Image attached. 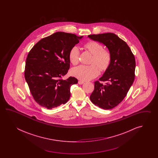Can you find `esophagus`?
<instances>
[{
  "instance_id": "esophagus-1",
  "label": "esophagus",
  "mask_w": 158,
  "mask_h": 158,
  "mask_svg": "<svg viewBox=\"0 0 158 158\" xmlns=\"http://www.w3.org/2000/svg\"><path fill=\"white\" fill-rule=\"evenodd\" d=\"M78 84H80V85H82V84H84V81H78Z\"/></svg>"
}]
</instances>
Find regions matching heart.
Returning a JSON list of instances; mask_svg holds the SVG:
<instances>
[{"instance_id":"1","label":"heart","mask_w":158,"mask_h":158,"mask_svg":"<svg viewBox=\"0 0 158 158\" xmlns=\"http://www.w3.org/2000/svg\"><path fill=\"white\" fill-rule=\"evenodd\" d=\"M85 48L93 55L90 65H81L72 70V74L82 81H89L97 77L99 69L101 72L107 70L112 61L111 52L107 50H103V46L95 41L91 40L84 44ZM79 48L74 46L69 52V58L73 65H77L80 58ZM99 69H98V68Z\"/></svg>"}]
</instances>
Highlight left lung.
Segmentation results:
<instances>
[{
	"mask_svg": "<svg viewBox=\"0 0 158 158\" xmlns=\"http://www.w3.org/2000/svg\"><path fill=\"white\" fill-rule=\"evenodd\" d=\"M90 39L104 44L112 55L110 67L99 81L94 82V90L90 99L93 104L104 110L117 106L124 99L135 77V60L127 43L112 33L92 34Z\"/></svg>",
	"mask_w": 158,
	"mask_h": 158,
	"instance_id": "obj_1",
	"label": "left lung"
}]
</instances>
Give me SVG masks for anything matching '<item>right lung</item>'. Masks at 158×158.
<instances>
[{
  "mask_svg": "<svg viewBox=\"0 0 158 158\" xmlns=\"http://www.w3.org/2000/svg\"><path fill=\"white\" fill-rule=\"evenodd\" d=\"M83 36L56 32L40 40L27 55L25 78L34 99L44 107L52 109L67 102L70 88L77 78H61L70 67L69 52Z\"/></svg>",
  "mask_w": 158,
  "mask_h": 158,
  "instance_id": "right-lung-1",
  "label": "right lung"
}]
</instances>
